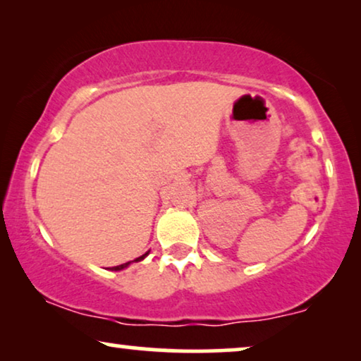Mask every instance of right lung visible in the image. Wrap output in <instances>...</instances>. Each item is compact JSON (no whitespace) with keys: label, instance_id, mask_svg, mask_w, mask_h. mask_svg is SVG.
I'll return each instance as SVG.
<instances>
[{"label":"right lung","instance_id":"1","mask_svg":"<svg viewBox=\"0 0 361 361\" xmlns=\"http://www.w3.org/2000/svg\"><path fill=\"white\" fill-rule=\"evenodd\" d=\"M146 256H147V253H145V255H142V256H140V258H136L135 261H128V263H125V264H120V266H113L111 271H120V269H125V268H128V266H130L131 263H137V261L145 259Z\"/></svg>","mask_w":361,"mask_h":361}]
</instances>
